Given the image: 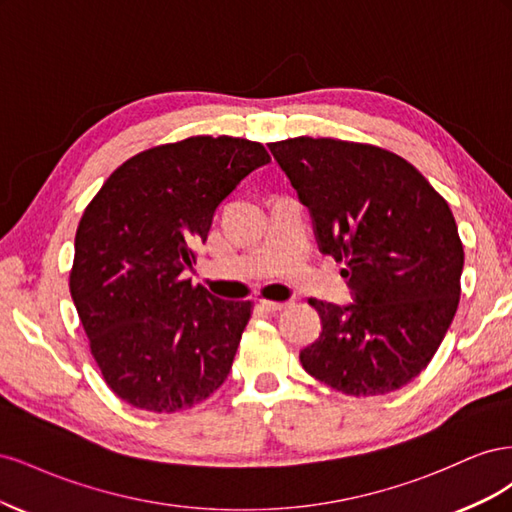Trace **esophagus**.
Returning <instances> with one entry per match:
<instances>
[{
	"label": "esophagus",
	"instance_id": "obj_1",
	"mask_svg": "<svg viewBox=\"0 0 512 512\" xmlns=\"http://www.w3.org/2000/svg\"><path fill=\"white\" fill-rule=\"evenodd\" d=\"M260 305L265 307V309H269V312H282V309L292 305V301H267V299H262Z\"/></svg>",
	"mask_w": 512,
	"mask_h": 512
}]
</instances>
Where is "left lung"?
<instances>
[{
  "label": "left lung",
  "instance_id": "obj_1",
  "mask_svg": "<svg viewBox=\"0 0 512 512\" xmlns=\"http://www.w3.org/2000/svg\"><path fill=\"white\" fill-rule=\"evenodd\" d=\"M312 213L322 254L346 262L354 303L309 299L322 333L299 359L352 397L384 395L429 365L455 318L463 245L453 211L395 153L337 138L269 143Z\"/></svg>",
  "mask_w": 512,
  "mask_h": 512
}]
</instances>
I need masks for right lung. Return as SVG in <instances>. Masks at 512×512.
<instances>
[{
    "label": "right lung",
    "instance_id": "right-lung-1",
    "mask_svg": "<svg viewBox=\"0 0 512 512\" xmlns=\"http://www.w3.org/2000/svg\"><path fill=\"white\" fill-rule=\"evenodd\" d=\"M269 162L247 138L190 136L123 162L87 205L70 294L104 382L126 404L170 414L228 378L252 301L213 297L183 271L222 200Z\"/></svg>",
    "mask_w": 512,
    "mask_h": 512
}]
</instances>
